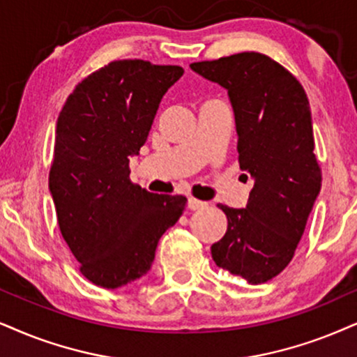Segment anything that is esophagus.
Instances as JSON below:
<instances>
[{"instance_id": "1", "label": "esophagus", "mask_w": 357, "mask_h": 357, "mask_svg": "<svg viewBox=\"0 0 357 357\" xmlns=\"http://www.w3.org/2000/svg\"><path fill=\"white\" fill-rule=\"evenodd\" d=\"M207 206V202H202L199 199H194V197H189L188 199V207L191 211H199V209H204Z\"/></svg>"}]
</instances>
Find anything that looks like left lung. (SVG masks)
I'll return each instance as SVG.
<instances>
[{"mask_svg":"<svg viewBox=\"0 0 357 357\" xmlns=\"http://www.w3.org/2000/svg\"><path fill=\"white\" fill-rule=\"evenodd\" d=\"M191 69L227 90L238 165L254 179L245 209L218 204L227 232L212 243V259L252 285L268 282L291 261L321 189L308 97L285 67L260 52Z\"/></svg>","mask_w":357,"mask_h":357,"instance_id":"1","label":"left lung"}]
</instances>
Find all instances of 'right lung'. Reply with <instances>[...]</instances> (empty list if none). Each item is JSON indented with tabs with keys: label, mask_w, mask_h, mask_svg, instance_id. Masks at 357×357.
I'll list each match as a JSON object with an SVG mask.
<instances>
[{
	"label": "right lung",
	"mask_w": 357,
	"mask_h": 357,
	"mask_svg": "<svg viewBox=\"0 0 357 357\" xmlns=\"http://www.w3.org/2000/svg\"><path fill=\"white\" fill-rule=\"evenodd\" d=\"M183 74L179 66L114 61L85 77L59 114L49 191L62 237L97 287L142 278L186 206L184 196L130 181V158L145 145L161 98Z\"/></svg>",
	"instance_id": "add662e5"
}]
</instances>
